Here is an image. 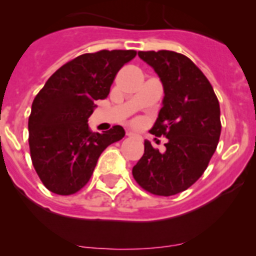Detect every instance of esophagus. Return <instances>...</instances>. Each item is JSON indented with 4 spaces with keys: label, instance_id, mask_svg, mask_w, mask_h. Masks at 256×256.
<instances>
[{
    "label": "esophagus",
    "instance_id": "1",
    "mask_svg": "<svg viewBox=\"0 0 256 256\" xmlns=\"http://www.w3.org/2000/svg\"><path fill=\"white\" fill-rule=\"evenodd\" d=\"M126 136H128V138H138V135H135V134H134V132H130V131H128V132H126Z\"/></svg>",
    "mask_w": 256,
    "mask_h": 256
}]
</instances>
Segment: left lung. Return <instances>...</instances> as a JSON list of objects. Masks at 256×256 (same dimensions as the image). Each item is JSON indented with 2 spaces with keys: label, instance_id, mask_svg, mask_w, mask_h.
Wrapping results in <instances>:
<instances>
[{
  "label": "left lung",
  "instance_id": "obj_1",
  "mask_svg": "<svg viewBox=\"0 0 256 256\" xmlns=\"http://www.w3.org/2000/svg\"><path fill=\"white\" fill-rule=\"evenodd\" d=\"M164 84V106L151 128L168 138L164 154L144 141L132 168L140 187L156 196L177 194L204 174L220 138V108L209 80L188 56L172 50L138 52Z\"/></svg>",
  "mask_w": 256,
  "mask_h": 256
}]
</instances>
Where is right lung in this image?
Listing matches in <instances>:
<instances>
[{
	"instance_id": "obj_1",
	"label": "right lung",
	"mask_w": 256,
	"mask_h": 256,
	"mask_svg": "<svg viewBox=\"0 0 256 256\" xmlns=\"http://www.w3.org/2000/svg\"><path fill=\"white\" fill-rule=\"evenodd\" d=\"M135 56L136 50L120 49L82 54L62 66L34 98L28 118L30 158L50 192L70 196L82 190L102 151L125 136L118 125L92 132L88 118L95 102L109 95L121 66Z\"/></svg>"
}]
</instances>
